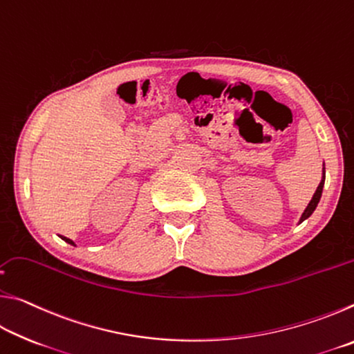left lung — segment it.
<instances>
[{"label": "left lung", "mask_w": 354, "mask_h": 354, "mask_svg": "<svg viewBox=\"0 0 354 354\" xmlns=\"http://www.w3.org/2000/svg\"><path fill=\"white\" fill-rule=\"evenodd\" d=\"M323 184H325V169H323V179H322V183L319 184V187H317L315 194H314V196H313V200H310V203L308 205V207L304 209V212H303V215H301V218H299V223H301V221L306 220L308 217H310V214H313V212L315 211V207H317V205H319L320 196H322Z\"/></svg>", "instance_id": "left-lung-1"}]
</instances>
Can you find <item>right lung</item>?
Listing matches in <instances>:
<instances>
[{
	"label": "right lung",
	"mask_w": 354,
	"mask_h": 354,
	"mask_svg": "<svg viewBox=\"0 0 354 354\" xmlns=\"http://www.w3.org/2000/svg\"><path fill=\"white\" fill-rule=\"evenodd\" d=\"M61 237H62V236H61ZM62 239H64L65 242H68V243H71V245H75V243H73V241H70V239H67V237H62Z\"/></svg>",
	"instance_id": "right-lung-1"
}]
</instances>
